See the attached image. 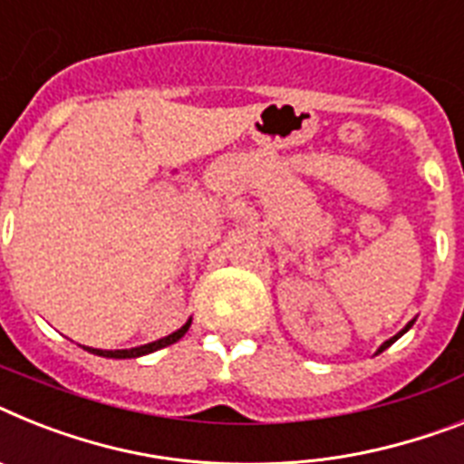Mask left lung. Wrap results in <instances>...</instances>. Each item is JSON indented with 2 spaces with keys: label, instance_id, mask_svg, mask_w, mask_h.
Listing matches in <instances>:
<instances>
[{
  "label": "left lung",
  "instance_id": "left-lung-1",
  "mask_svg": "<svg viewBox=\"0 0 464 464\" xmlns=\"http://www.w3.org/2000/svg\"><path fill=\"white\" fill-rule=\"evenodd\" d=\"M412 323H415V318H412V321H411V323H408L406 328L401 330V333H396V334H394V337H389V340H387V342H384V344H380V349H377V353H382V352H384V349H387V346H392V344H394V342H396V340H399L401 334H406V333H408V330H411V328H412Z\"/></svg>",
  "mask_w": 464,
  "mask_h": 464
}]
</instances>
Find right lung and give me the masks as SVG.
Wrapping results in <instances>:
<instances>
[{
  "mask_svg": "<svg viewBox=\"0 0 464 464\" xmlns=\"http://www.w3.org/2000/svg\"><path fill=\"white\" fill-rule=\"evenodd\" d=\"M188 328H190V318L177 330V333L167 334V337H162V340L150 342V344L131 346V349H115V352H112V349H93V346H84V349H87L89 353H96V356H103V358H139V356H146V353L158 352V349H162V346L174 344V342H179L186 333H188Z\"/></svg>",
  "mask_w": 464,
  "mask_h": 464,
  "instance_id": "right-lung-1",
  "label": "right lung"
}]
</instances>
